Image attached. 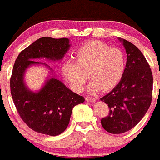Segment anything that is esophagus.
<instances>
[{
    "mask_svg": "<svg viewBox=\"0 0 160 160\" xmlns=\"http://www.w3.org/2000/svg\"><path fill=\"white\" fill-rule=\"evenodd\" d=\"M86 100L88 101V102H94L96 100H97V99H96L95 98H92V97H88V96H87V97H86Z\"/></svg>",
    "mask_w": 160,
    "mask_h": 160,
    "instance_id": "esophagus-1",
    "label": "esophagus"
}]
</instances>
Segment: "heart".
I'll list each match as a JSON object with an SVG mask.
<instances>
[{"label": "heart", "instance_id": "1", "mask_svg": "<svg viewBox=\"0 0 160 160\" xmlns=\"http://www.w3.org/2000/svg\"><path fill=\"white\" fill-rule=\"evenodd\" d=\"M126 61L120 49L98 40L88 41L76 51V60L67 59L61 68L62 76L75 92H81L88 79L89 90L98 92L114 88L125 73Z\"/></svg>", "mask_w": 160, "mask_h": 160}]
</instances>
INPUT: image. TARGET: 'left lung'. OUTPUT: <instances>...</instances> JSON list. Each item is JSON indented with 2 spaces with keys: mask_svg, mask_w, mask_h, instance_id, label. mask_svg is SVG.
Returning <instances> with one entry per match:
<instances>
[{
  "mask_svg": "<svg viewBox=\"0 0 160 160\" xmlns=\"http://www.w3.org/2000/svg\"><path fill=\"white\" fill-rule=\"evenodd\" d=\"M120 40L127 53L125 73L117 86L101 98L109 107V114L101 123L112 134L134 128L149 109L153 92V75L145 56L131 42Z\"/></svg>",
  "mask_w": 160,
  "mask_h": 160,
  "instance_id": "8db88e82",
  "label": "left lung"
}]
</instances>
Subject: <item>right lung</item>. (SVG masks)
Returning <instances> with one entry per match:
<instances>
[{"mask_svg": "<svg viewBox=\"0 0 160 160\" xmlns=\"http://www.w3.org/2000/svg\"><path fill=\"white\" fill-rule=\"evenodd\" d=\"M69 47L67 38L43 37L21 51L15 59L10 80L12 99L20 118L36 132L52 136L62 133L68 126L72 108L85 101L55 78L48 79L38 92L29 90L24 82L28 67L45 64L34 59H62Z\"/></svg>", "mask_w": 160, "mask_h": 160, "instance_id": "1", "label": "right lung"}]
</instances>
